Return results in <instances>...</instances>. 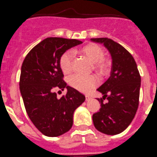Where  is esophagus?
I'll use <instances>...</instances> for the list:
<instances>
[{"mask_svg": "<svg viewBox=\"0 0 157 157\" xmlns=\"http://www.w3.org/2000/svg\"><path fill=\"white\" fill-rule=\"evenodd\" d=\"M90 98H91L90 95H86V101H89V100L90 99Z\"/></svg>", "mask_w": 157, "mask_h": 157, "instance_id": "1", "label": "esophagus"}]
</instances>
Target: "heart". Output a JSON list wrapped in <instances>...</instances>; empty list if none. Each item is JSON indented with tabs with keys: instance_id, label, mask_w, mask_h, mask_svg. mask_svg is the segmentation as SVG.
I'll list each match as a JSON object with an SVG mask.
<instances>
[{
	"instance_id": "b5f03b06",
	"label": "heart",
	"mask_w": 157,
	"mask_h": 157,
	"mask_svg": "<svg viewBox=\"0 0 157 157\" xmlns=\"http://www.w3.org/2000/svg\"><path fill=\"white\" fill-rule=\"evenodd\" d=\"M80 52L88 60L94 63V67L99 71H104L107 68V62L104 60V52L101 48L95 44H89L80 49ZM73 55L70 51L64 52L59 60V65L64 73L68 74L72 69ZM69 84L72 87L84 92L89 91L98 85V78L94 75H84L75 74L69 78Z\"/></svg>"
}]
</instances>
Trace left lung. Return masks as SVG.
Wrapping results in <instances>:
<instances>
[{
	"label": "left lung",
	"instance_id": "8db88e82",
	"mask_svg": "<svg viewBox=\"0 0 157 157\" xmlns=\"http://www.w3.org/2000/svg\"><path fill=\"white\" fill-rule=\"evenodd\" d=\"M103 44L111 55L112 68L108 79L97 89L103 95L97 98L99 111L92 116L95 129L107 135L123 132L133 119L139 105L141 77L130 53L110 38H91ZM106 98L108 102H103Z\"/></svg>",
	"mask_w": 157,
	"mask_h": 157
}]
</instances>
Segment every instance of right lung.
I'll list each match as a JSON object with an SVG mask.
<instances>
[{
	"label": "right lung",
	"mask_w": 157,
	"mask_h": 157,
	"mask_svg": "<svg viewBox=\"0 0 157 157\" xmlns=\"http://www.w3.org/2000/svg\"><path fill=\"white\" fill-rule=\"evenodd\" d=\"M76 39L47 38L33 48L21 65L20 91L25 109L35 127L44 136L55 137L68 132L73 114L86 96L67 86L59 60L68 49L82 44ZM55 87L67 93L58 99Z\"/></svg>",
	"instance_id": "right-lung-1"
}]
</instances>
